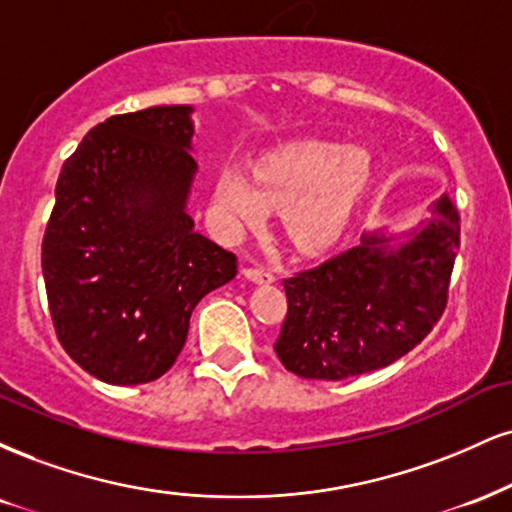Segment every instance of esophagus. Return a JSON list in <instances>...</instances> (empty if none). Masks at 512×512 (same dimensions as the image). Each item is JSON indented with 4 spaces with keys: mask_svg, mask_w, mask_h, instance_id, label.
Wrapping results in <instances>:
<instances>
[{
    "mask_svg": "<svg viewBox=\"0 0 512 512\" xmlns=\"http://www.w3.org/2000/svg\"><path fill=\"white\" fill-rule=\"evenodd\" d=\"M243 274L255 283H274V279H276L269 269H262V267H248V269H243Z\"/></svg>",
    "mask_w": 512,
    "mask_h": 512,
    "instance_id": "34e87169",
    "label": "esophagus"
}]
</instances>
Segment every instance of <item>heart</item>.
Masks as SVG:
<instances>
[{
	"instance_id": "b5f03b06",
	"label": "heart",
	"mask_w": 512,
	"mask_h": 512,
	"mask_svg": "<svg viewBox=\"0 0 512 512\" xmlns=\"http://www.w3.org/2000/svg\"><path fill=\"white\" fill-rule=\"evenodd\" d=\"M372 181L365 147L295 140L257 159L250 171L224 166L212 188V217L226 236L260 229L281 207V229L298 250L331 245Z\"/></svg>"
}]
</instances>
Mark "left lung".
Listing matches in <instances>:
<instances>
[{
    "label": "left lung",
    "mask_w": 512,
    "mask_h": 512,
    "mask_svg": "<svg viewBox=\"0 0 512 512\" xmlns=\"http://www.w3.org/2000/svg\"><path fill=\"white\" fill-rule=\"evenodd\" d=\"M458 209L441 195L417 229L369 231L360 245L283 279L288 312L274 350L303 379L341 381L410 353L448 303Z\"/></svg>",
    "instance_id": "obj_1"
}]
</instances>
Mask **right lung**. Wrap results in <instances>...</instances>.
Wrapping results in <instances>:
<instances>
[{"label": "right lung", "mask_w": 512, "mask_h": 512, "mask_svg": "<svg viewBox=\"0 0 512 512\" xmlns=\"http://www.w3.org/2000/svg\"><path fill=\"white\" fill-rule=\"evenodd\" d=\"M193 107L97 123L61 166L42 240L59 343L104 384L155 381L176 362L195 305L238 272L195 231Z\"/></svg>", "instance_id": "add662e5"}]
</instances>
